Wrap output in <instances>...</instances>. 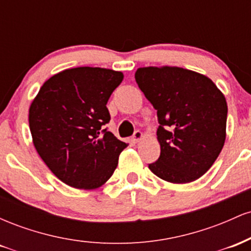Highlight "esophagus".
<instances>
[{
	"label": "esophagus",
	"instance_id": "34e87169",
	"mask_svg": "<svg viewBox=\"0 0 251 251\" xmlns=\"http://www.w3.org/2000/svg\"><path fill=\"white\" fill-rule=\"evenodd\" d=\"M142 138H143V133L140 131H135L133 135H132V140H133L134 143H138Z\"/></svg>",
	"mask_w": 251,
	"mask_h": 251
}]
</instances>
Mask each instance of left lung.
Segmentation results:
<instances>
[{
    "label": "left lung",
    "mask_w": 251,
    "mask_h": 251,
    "mask_svg": "<svg viewBox=\"0 0 251 251\" xmlns=\"http://www.w3.org/2000/svg\"><path fill=\"white\" fill-rule=\"evenodd\" d=\"M135 81L157 109L160 155L149 169L162 179L185 184L201 177L226 142L227 106L203 74L180 67H143Z\"/></svg>",
    "instance_id": "1"
}]
</instances>
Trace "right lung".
<instances>
[{
	"label": "right lung",
	"mask_w": 251,
	"mask_h": 251,
	"mask_svg": "<svg viewBox=\"0 0 251 251\" xmlns=\"http://www.w3.org/2000/svg\"><path fill=\"white\" fill-rule=\"evenodd\" d=\"M122 72L77 67L60 72L40 88L29 108V128L37 153L54 175L75 189L105 184L127 144L103 128L109 97Z\"/></svg>",
	"instance_id": "right-lung-1"
}]
</instances>
